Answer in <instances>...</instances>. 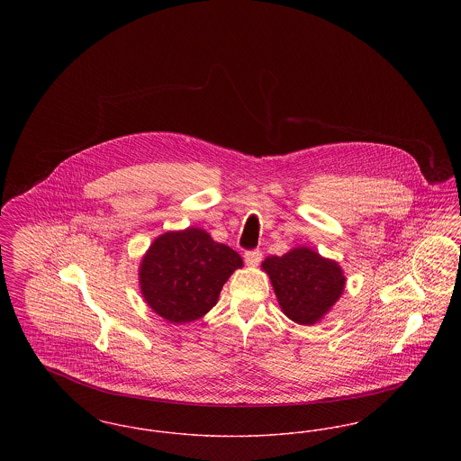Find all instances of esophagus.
<instances>
[{
    "label": "esophagus",
    "mask_w": 461,
    "mask_h": 461,
    "mask_svg": "<svg viewBox=\"0 0 461 461\" xmlns=\"http://www.w3.org/2000/svg\"><path fill=\"white\" fill-rule=\"evenodd\" d=\"M243 258H245L247 266H258L263 261V252L261 250H247Z\"/></svg>",
    "instance_id": "34e87169"
}]
</instances>
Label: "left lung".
I'll use <instances>...</instances> for the list:
<instances>
[{"instance_id": "1", "label": "left lung", "mask_w": 461, "mask_h": 461, "mask_svg": "<svg viewBox=\"0 0 461 461\" xmlns=\"http://www.w3.org/2000/svg\"><path fill=\"white\" fill-rule=\"evenodd\" d=\"M263 269L269 275L282 311L299 325L320 321L340 299L346 286L339 263L307 247H295L282 258H266Z\"/></svg>"}]
</instances>
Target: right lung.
<instances>
[{
    "instance_id": "1",
    "label": "right lung",
    "mask_w": 461,
    "mask_h": 461,
    "mask_svg": "<svg viewBox=\"0 0 461 461\" xmlns=\"http://www.w3.org/2000/svg\"><path fill=\"white\" fill-rule=\"evenodd\" d=\"M241 266L239 252L200 228L167 231L141 259L140 288L158 316L183 325L218 304L221 288Z\"/></svg>"
}]
</instances>
